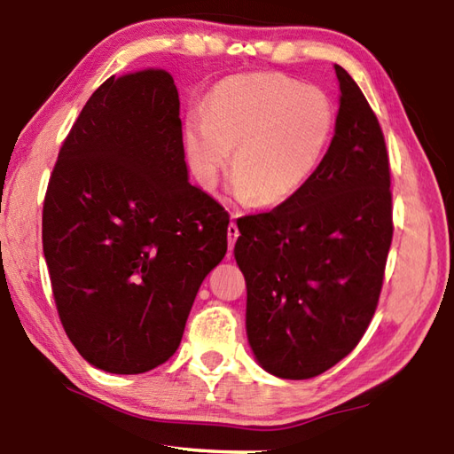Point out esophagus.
<instances>
[{"mask_svg": "<svg viewBox=\"0 0 454 454\" xmlns=\"http://www.w3.org/2000/svg\"><path fill=\"white\" fill-rule=\"evenodd\" d=\"M234 218H236V216H232V220H234ZM238 236H240V232H238V226L234 224V222H230V224H228V246H230V250L234 248Z\"/></svg>", "mask_w": 454, "mask_h": 454, "instance_id": "1", "label": "esophagus"}]
</instances>
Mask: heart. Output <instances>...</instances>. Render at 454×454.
Segmentation results:
<instances>
[{
  "mask_svg": "<svg viewBox=\"0 0 454 454\" xmlns=\"http://www.w3.org/2000/svg\"><path fill=\"white\" fill-rule=\"evenodd\" d=\"M333 132L334 106L326 91L278 74H244L210 90L204 116L186 121L184 148L206 190L218 182L234 150L236 196L270 208L310 182Z\"/></svg>",
  "mask_w": 454,
  "mask_h": 454,
  "instance_id": "b5f03b06",
  "label": "heart"
}]
</instances>
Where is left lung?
I'll return each mask as SVG.
<instances>
[{"label": "left lung", "instance_id": "left-lung-1", "mask_svg": "<svg viewBox=\"0 0 454 454\" xmlns=\"http://www.w3.org/2000/svg\"><path fill=\"white\" fill-rule=\"evenodd\" d=\"M340 98L333 142L288 202L238 220L246 334L278 379L318 376L371 325L393 240L384 136L356 82L334 66Z\"/></svg>", "mask_w": 454, "mask_h": 454}]
</instances>
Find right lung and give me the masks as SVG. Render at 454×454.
I'll list each match as a JSON object with an SVG mask.
<instances>
[{
  "mask_svg": "<svg viewBox=\"0 0 454 454\" xmlns=\"http://www.w3.org/2000/svg\"><path fill=\"white\" fill-rule=\"evenodd\" d=\"M228 222L188 182L172 75L107 78L61 145L42 218L58 314L80 355L112 374L166 363L226 254Z\"/></svg>",
  "mask_w": 454,
  "mask_h": 454,
  "instance_id": "right-lung-1",
  "label": "right lung"
}]
</instances>
